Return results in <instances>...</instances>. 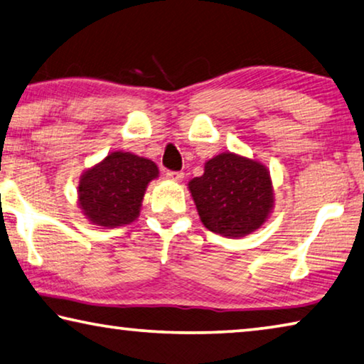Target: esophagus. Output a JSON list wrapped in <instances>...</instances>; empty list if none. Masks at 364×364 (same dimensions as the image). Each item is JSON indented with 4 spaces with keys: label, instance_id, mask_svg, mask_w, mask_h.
I'll return each instance as SVG.
<instances>
[{
    "label": "esophagus",
    "instance_id": "obj_1",
    "mask_svg": "<svg viewBox=\"0 0 364 364\" xmlns=\"http://www.w3.org/2000/svg\"><path fill=\"white\" fill-rule=\"evenodd\" d=\"M166 178L171 181H181L183 180V173L181 171H166Z\"/></svg>",
    "mask_w": 364,
    "mask_h": 364
}]
</instances>
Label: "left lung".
Here are the masks:
<instances>
[{"label": "left lung", "mask_w": 364, "mask_h": 364, "mask_svg": "<svg viewBox=\"0 0 364 364\" xmlns=\"http://www.w3.org/2000/svg\"><path fill=\"white\" fill-rule=\"evenodd\" d=\"M200 222L227 238H243L267 222L275 205L267 166L256 159L222 152L188 183Z\"/></svg>", "instance_id": "1"}]
</instances>
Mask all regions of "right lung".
<instances>
[{
  "mask_svg": "<svg viewBox=\"0 0 364 364\" xmlns=\"http://www.w3.org/2000/svg\"><path fill=\"white\" fill-rule=\"evenodd\" d=\"M159 178L152 160L132 152H109L79 178L77 205L102 228L129 225L139 217L149 183Z\"/></svg>",
  "mask_w": 364,
  "mask_h": 364,
  "instance_id": "add662e5",
  "label": "right lung"
}]
</instances>
